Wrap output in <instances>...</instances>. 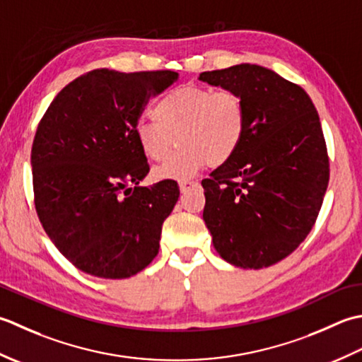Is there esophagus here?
I'll list each match as a JSON object with an SVG mask.
<instances>
[{"label": "esophagus", "mask_w": 362, "mask_h": 362, "mask_svg": "<svg viewBox=\"0 0 362 362\" xmlns=\"http://www.w3.org/2000/svg\"><path fill=\"white\" fill-rule=\"evenodd\" d=\"M197 186H200V184H198L197 181H181V182H180V190H181V192H186L187 189L197 187Z\"/></svg>", "instance_id": "esophagus-1"}]
</instances>
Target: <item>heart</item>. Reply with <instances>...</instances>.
<instances>
[{
  "mask_svg": "<svg viewBox=\"0 0 362 362\" xmlns=\"http://www.w3.org/2000/svg\"><path fill=\"white\" fill-rule=\"evenodd\" d=\"M154 120H140L136 137L146 159L167 158L178 137V151L154 168L156 180H187L204 165L220 167L239 151L247 131V109L233 88L184 86L167 93L153 110Z\"/></svg>",
  "mask_w": 362,
  "mask_h": 362,
  "instance_id": "heart-1",
  "label": "heart"
}]
</instances>
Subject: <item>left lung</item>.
Returning a JSON list of instances; mask_svg holds the SVG:
<instances>
[{
	"mask_svg": "<svg viewBox=\"0 0 362 362\" xmlns=\"http://www.w3.org/2000/svg\"><path fill=\"white\" fill-rule=\"evenodd\" d=\"M200 79L233 88L247 109L239 151L202 181L204 223L226 262L270 267L306 239L322 208L329 159L319 114L298 84L261 65L203 71Z\"/></svg>",
	"mask_w": 362,
	"mask_h": 362,
	"instance_id": "obj_1",
	"label": "left lung"
}]
</instances>
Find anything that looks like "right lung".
Instances as JSON below:
<instances>
[{
  "label": "right lung",
  "instance_id": "right-lung-1",
  "mask_svg": "<svg viewBox=\"0 0 362 362\" xmlns=\"http://www.w3.org/2000/svg\"><path fill=\"white\" fill-rule=\"evenodd\" d=\"M176 79L172 70H92L56 95L37 127V216L59 252L88 275L129 278L159 252L180 187L173 180L139 186L150 165L136 127L153 95Z\"/></svg>",
  "mask_w": 362,
  "mask_h": 362
}]
</instances>
